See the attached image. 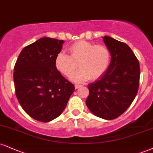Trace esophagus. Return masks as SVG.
I'll use <instances>...</instances> for the list:
<instances>
[{
    "instance_id": "1",
    "label": "esophagus",
    "mask_w": 153,
    "mask_h": 153,
    "mask_svg": "<svg viewBox=\"0 0 153 153\" xmlns=\"http://www.w3.org/2000/svg\"><path fill=\"white\" fill-rule=\"evenodd\" d=\"M81 85H78V84H75V89H78V88H80L81 87Z\"/></svg>"
}]
</instances>
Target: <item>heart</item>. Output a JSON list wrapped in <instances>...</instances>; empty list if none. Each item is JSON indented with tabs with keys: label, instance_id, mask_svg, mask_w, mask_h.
<instances>
[{
	"label": "heart",
	"instance_id": "obj_1",
	"mask_svg": "<svg viewBox=\"0 0 153 153\" xmlns=\"http://www.w3.org/2000/svg\"><path fill=\"white\" fill-rule=\"evenodd\" d=\"M69 55L59 53L55 59L56 69L66 77H70L78 68L80 70L71 77L75 82L88 79L97 80L102 77L111 62V53L104 45H95L87 40H78L68 48Z\"/></svg>",
	"mask_w": 153,
	"mask_h": 153
}]
</instances>
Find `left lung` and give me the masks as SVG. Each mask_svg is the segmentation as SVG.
<instances>
[{
	"instance_id": "1",
	"label": "left lung",
	"mask_w": 153,
	"mask_h": 153,
	"mask_svg": "<svg viewBox=\"0 0 153 153\" xmlns=\"http://www.w3.org/2000/svg\"><path fill=\"white\" fill-rule=\"evenodd\" d=\"M103 41L111 53L106 73L89 84L86 105L96 116L113 120L129 108L138 91L140 63L126 43L104 36Z\"/></svg>"
}]
</instances>
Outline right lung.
Masks as SVG:
<instances>
[{"label":"right lung","mask_w":153,"mask_h":153,"mask_svg":"<svg viewBox=\"0 0 153 153\" xmlns=\"http://www.w3.org/2000/svg\"><path fill=\"white\" fill-rule=\"evenodd\" d=\"M64 40L42 38L22 50L14 66L16 95L24 111L40 122L58 117L75 91L55 66Z\"/></svg>","instance_id":"right-lung-1"}]
</instances>
